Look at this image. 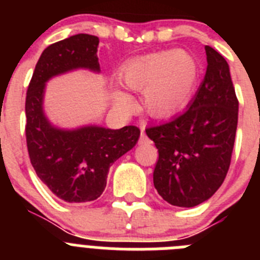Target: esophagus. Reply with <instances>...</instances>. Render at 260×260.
Returning a JSON list of instances; mask_svg holds the SVG:
<instances>
[{"label": "esophagus", "instance_id": "34e87169", "mask_svg": "<svg viewBox=\"0 0 260 260\" xmlns=\"http://www.w3.org/2000/svg\"><path fill=\"white\" fill-rule=\"evenodd\" d=\"M150 139L147 138V135L144 134V130L142 128V133H141V138H139V143L141 144H147V143H150Z\"/></svg>", "mask_w": 260, "mask_h": 260}]
</instances>
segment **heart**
Segmentation results:
<instances>
[{
  "instance_id": "1",
  "label": "heart",
  "mask_w": 260,
  "mask_h": 260,
  "mask_svg": "<svg viewBox=\"0 0 260 260\" xmlns=\"http://www.w3.org/2000/svg\"><path fill=\"white\" fill-rule=\"evenodd\" d=\"M121 78L128 88L143 89V104L148 114L167 118L178 113L192 96L199 66L189 53L161 50L128 61L121 70ZM116 100L125 107L132 104V98L119 89Z\"/></svg>"
}]
</instances>
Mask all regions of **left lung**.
<instances>
[{"mask_svg":"<svg viewBox=\"0 0 260 260\" xmlns=\"http://www.w3.org/2000/svg\"><path fill=\"white\" fill-rule=\"evenodd\" d=\"M207 71L189 108L169 122L146 128L158 160L153 185L177 207H195L217 191L231 165L238 100L228 62L206 45Z\"/></svg>","mask_w":260,"mask_h":260,"instance_id":"left-lung-1","label":"left lung"}]
</instances>
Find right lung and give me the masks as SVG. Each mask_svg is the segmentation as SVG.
Wrapping results in <instances>:
<instances>
[{
	"label": "right lung",
	"mask_w": 260,
	"mask_h": 260,
	"mask_svg": "<svg viewBox=\"0 0 260 260\" xmlns=\"http://www.w3.org/2000/svg\"><path fill=\"white\" fill-rule=\"evenodd\" d=\"M99 38L78 34L45 48L36 63L26 96V141L36 174L53 194L68 203L98 199L107 186L110 165L137 144L141 130L84 126L57 128L43 110L45 83L75 69L100 71Z\"/></svg>",
	"instance_id": "1"
}]
</instances>
